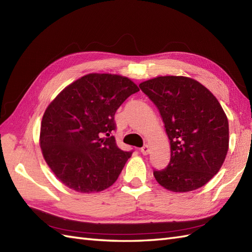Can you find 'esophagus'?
Wrapping results in <instances>:
<instances>
[{"mask_svg": "<svg viewBox=\"0 0 252 252\" xmlns=\"http://www.w3.org/2000/svg\"><path fill=\"white\" fill-rule=\"evenodd\" d=\"M140 152H141V153H143V154H144V156H147V154L150 152V147H149V146H148V145L144 146V147H143V148H141V149H140Z\"/></svg>", "mask_w": 252, "mask_h": 252, "instance_id": "esophagus-1", "label": "esophagus"}]
</instances>
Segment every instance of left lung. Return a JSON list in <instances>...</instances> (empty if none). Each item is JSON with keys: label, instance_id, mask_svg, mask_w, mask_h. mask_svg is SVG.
<instances>
[{"label": "left lung", "instance_id": "8db88e82", "mask_svg": "<svg viewBox=\"0 0 252 252\" xmlns=\"http://www.w3.org/2000/svg\"><path fill=\"white\" fill-rule=\"evenodd\" d=\"M158 107L170 141V160L153 176L164 189L202 188L221 168L229 149V122L220 103L201 83L181 75L139 84Z\"/></svg>", "mask_w": 252, "mask_h": 252}]
</instances>
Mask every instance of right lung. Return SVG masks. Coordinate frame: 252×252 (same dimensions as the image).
<instances>
[{
    "label": "right lung",
    "mask_w": 252,
    "mask_h": 252,
    "mask_svg": "<svg viewBox=\"0 0 252 252\" xmlns=\"http://www.w3.org/2000/svg\"><path fill=\"white\" fill-rule=\"evenodd\" d=\"M137 92L126 76L89 73L64 87L48 105L39 144L44 160L63 185L92 193L116 182L132 152L119 149L109 134L116 128V111Z\"/></svg>",
    "instance_id": "1"
}]
</instances>
